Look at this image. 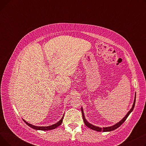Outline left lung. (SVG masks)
<instances>
[{
    "label": "left lung",
    "instance_id": "left-lung-1",
    "mask_svg": "<svg viewBox=\"0 0 146 146\" xmlns=\"http://www.w3.org/2000/svg\"><path fill=\"white\" fill-rule=\"evenodd\" d=\"M135 97H136V94L135 95V98H134V104L133 105V106L131 109L127 113L126 115L124 117V118H122V119L121 121H120L119 122H118V123H117L116 124H115L111 127H104L103 128H100L99 127H96V126H95L94 125H92L90 124V123H89V122L87 121V120L85 119V115H84V112H83V108L82 107L81 108V111H82V117H83V122H85V125L89 128L92 129H94L95 130V131H99V132H101V131H103V132H106V131H113V130L117 128H118L119 127H120L121 125V124H122V123H124V122L126 120V119L127 118V117H128L129 115L130 114V113H131L133 110H134V106H135Z\"/></svg>",
    "mask_w": 146,
    "mask_h": 146
}]
</instances>
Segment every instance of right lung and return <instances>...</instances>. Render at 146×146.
<instances>
[{
    "instance_id": "1",
    "label": "right lung",
    "mask_w": 146,
    "mask_h": 146,
    "mask_svg": "<svg viewBox=\"0 0 146 146\" xmlns=\"http://www.w3.org/2000/svg\"><path fill=\"white\" fill-rule=\"evenodd\" d=\"M64 117V116H63ZM63 117H62V118H61L58 122H57L56 124H53V125H51L50 126H47V127H38V126H35V125H33L32 124H31L29 123H28L27 122H26L24 119V121L25 122V123L28 125L30 127H31L35 129H36V130H42V131H47V130H51V129H55L56 128H57L59 125H60L61 124V123H62L63 122Z\"/></svg>"
}]
</instances>
